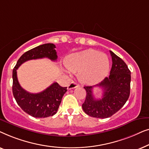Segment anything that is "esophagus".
Listing matches in <instances>:
<instances>
[{
	"mask_svg": "<svg viewBox=\"0 0 149 149\" xmlns=\"http://www.w3.org/2000/svg\"><path fill=\"white\" fill-rule=\"evenodd\" d=\"M79 87V85L77 84V83H75V82H72V83H70V84L68 85V89H72L76 88V87Z\"/></svg>",
	"mask_w": 149,
	"mask_h": 149,
	"instance_id": "1",
	"label": "esophagus"
}]
</instances>
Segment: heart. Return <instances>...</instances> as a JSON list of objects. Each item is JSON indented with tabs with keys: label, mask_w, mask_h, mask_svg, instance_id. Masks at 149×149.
Wrapping results in <instances>:
<instances>
[{
	"label": "heart",
	"mask_w": 149,
	"mask_h": 149,
	"mask_svg": "<svg viewBox=\"0 0 149 149\" xmlns=\"http://www.w3.org/2000/svg\"><path fill=\"white\" fill-rule=\"evenodd\" d=\"M64 64L70 72L79 71L81 81L86 83H95L102 80L107 74L109 66L107 56L95 50L71 54Z\"/></svg>",
	"instance_id": "obj_1"
}]
</instances>
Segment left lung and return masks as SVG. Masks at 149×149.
<instances>
[{
  "instance_id": "1",
  "label": "left lung",
  "mask_w": 149,
  "mask_h": 149,
  "mask_svg": "<svg viewBox=\"0 0 149 149\" xmlns=\"http://www.w3.org/2000/svg\"><path fill=\"white\" fill-rule=\"evenodd\" d=\"M112 57L111 70L108 77L94 86H85L86 97L83 110L92 117L105 119L119 111L129 98L131 72L124 61L110 51ZM95 86L101 87L103 96L95 99L93 93Z\"/></svg>"
}]
</instances>
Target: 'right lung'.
I'll list each match as a JSON object with an SVG mask.
<instances>
[{
	"label": "right lung",
	"mask_w": 149,
	"mask_h": 149,
	"mask_svg": "<svg viewBox=\"0 0 149 149\" xmlns=\"http://www.w3.org/2000/svg\"><path fill=\"white\" fill-rule=\"evenodd\" d=\"M56 45L47 43L30 49L22 55L13 70V94L17 104L28 115L36 118H45L54 115L58 111L67 87L54 83L40 93L28 92L20 86L17 77V69L26 61L47 58L52 61L58 58Z\"/></svg>",
	"instance_id": "add662e5"
}]
</instances>
